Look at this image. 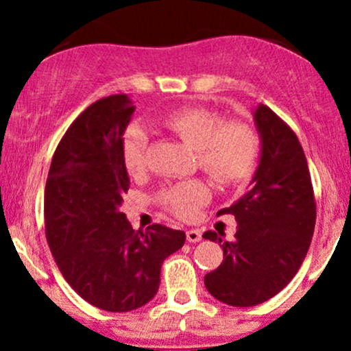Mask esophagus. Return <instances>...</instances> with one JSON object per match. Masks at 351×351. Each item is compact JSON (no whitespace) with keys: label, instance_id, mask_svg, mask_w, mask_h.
Here are the masks:
<instances>
[{"label":"esophagus","instance_id":"obj_1","mask_svg":"<svg viewBox=\"0 0 351 351\" xmlns=\"http://www.w3.org/2000/svg\"><path fill=\"white\" fill-rule=\"evenodd\" d=\"M186 241L188 243H199L201 232L198 229H189V231H186Z\"/></svg>","mask_w":351,"mask_h":351}]
</instances>
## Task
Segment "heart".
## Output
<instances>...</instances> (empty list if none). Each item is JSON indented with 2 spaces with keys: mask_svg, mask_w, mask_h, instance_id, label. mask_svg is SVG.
Returning a JSON list of instances; mask_svg holds the SVG:
<instances>
[{
  "mask_svg": "<svg viewBox=\"0 0 351 351\" xmlns=\"http://www.w3.org/2000/svg\"><path fill=\"white\" fill-rule=\"evenodd\" d=\"M163 125L196 152L199 168L219 183H236L245 178L256 165L259 138L244 122L223 123L221 115L203 107H184L163 119ZM148 136L138 125H132L122 140L125 170L138 175L143 170ZM209 188L193 180L176 184L162 195L163 204L176 216L189 217L209 201Z\"/></svg>",
  "mask_w": 351,
  "mask_h": 351,
  "instance_id": "b5f03b06",
  "label": "heart"
}]
</instances>
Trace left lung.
Segmentation results:
<instances>
[{"mask_svg": "<svg viewBox=\"0 0 351 351\" xmlns=\"http://www.w3.org/2000/svg\"><path fill=\"white\" fill-rule=\"evenodd\" d=\"M259 134V165L247 193L217 215L237 221L234 241L206 231L221 243L223 263L204 276L215 299L232 307H254L272 299L304 263L315 228V199L305 153L297 135L267 106L252 110Z\"/></svg>", "mask_w": 351, "mask_h": 351, "instance_id": "8db88e82", "label": "left lung"}]
</instances>
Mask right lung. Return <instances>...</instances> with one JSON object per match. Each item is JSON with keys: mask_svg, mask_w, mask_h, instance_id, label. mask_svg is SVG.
<instances>
[{"mask_svg": "<svg viewBox=\"0 0 351 351\" xmlns=\"http://www.w3.org/2000/svg\"><path fill=\"white\" fill-rule=\"evenodd\" d=\"M134 112L123 94L86 108L52 156L44 195L46 237L59 271L84 300L107 312L148 304L163 261L186 239L162 224L135 231L120 211L130 188L122 140Z\"/></svg>", "mask_w": 351, "mask_h": 351, "instance_id": "1", "label": "right lung"}]
</instances>
